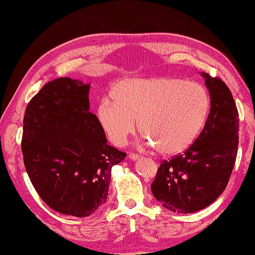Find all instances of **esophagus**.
I'll list each match as a JSON object with an SVG mask.
<instances>
[{
	"mask_svg": "<svg viewBox=\"0 0 255 255\" xmlns=\"http://www.w3.org/2000/svg\"><path fill=\"white\" fill-rule=\"evenodd\" d=\"M128 158L132 159V160H138L140 158V155H138V154H135V153H129Z\"/></svg>",
	"mask_w": 255,
	"mask_h": 255,
	"instance_id": "34e87169",
	"label": "esophagus"
}]
</instances>
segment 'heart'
I'll use <instances>...</instances> for the list:
<instances>
[{
  "label": "heart",
  "mask_w": 255,
  "mask_h": 255,
  "mask_svg": "<svg viewBox=\"0 0 255 255\" xmlns=\"http://www.w3.org/2000/svg\"><path fill=\"white\" fill-rule=\"evenodd\" d=\"M96 118L109 139L122 145L137 128L165 156L186 151L203 129L211 97L203 85L174 78L126 79L113 85Z\"/></svg>",
  "instance_id": "obj_1"
}]
</instances>
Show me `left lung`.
Instances as JSON below:
<instances>
[{
  "label": "left lung",
  "mask_w": 255,
  "mask_h": 255,
  "mask_svg": "<svg viewBox=\"0 0 255 255\" xmlns=\"http://www.w3.org/2000/svg\"><path fill=\"white\" fill-rule=\"evenodd\" d=\"M211 111L196 141L183 154L160 164L151 190L167 210L189 214L212 204L226 189L236 160L238 112L227 85L201 72Z\"/></svg>",
  "instance_id": "1"
}]
</instances>
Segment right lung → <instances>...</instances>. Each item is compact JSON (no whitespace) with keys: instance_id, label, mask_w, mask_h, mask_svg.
Listing matches in <instances>:
<instances>
[{"instance_id":"right-lung-1","label":"right lung","mask_w":255,"mask_h":255,"mask_svg":"<svg viewBox=\"0 0 255 255\" xmlns=\"http://www.w3.org/2000/svg\"><path fill=\"white\" fill-rule=\"evenodd\" d=\"M90 84L59 78L30 100L23 118L22 154L38 195L52 210L87 217L109 196L112 167L127 154L107 144L89 112Z\"/></svg>"}]
</instances>
